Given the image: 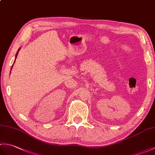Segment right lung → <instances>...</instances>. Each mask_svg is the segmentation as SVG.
<instances>
[{
  "mask_svg": "<svg viewBox=\"0 0 155 155\" xmlns=\"http://www.w3.org/2000/svg\"><path fill=\"white\" fill-rule=\"evenodd\" d=\"M20 51V48L18 49V52H16V57H17V54H18V51ZM12 67H13V64H12V67H11V69H12Z\"/></svg>",
  "mask_w": 155,
  "mask_h": 155,
  "instance_id": "obj_1",
  "label": "right lung"
}]
</instances>
